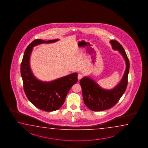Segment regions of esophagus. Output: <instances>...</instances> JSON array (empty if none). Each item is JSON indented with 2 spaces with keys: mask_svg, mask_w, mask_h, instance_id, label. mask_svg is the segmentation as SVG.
Here are the masks:
<instances>
[{
  "mask_svg": "<svg viewBox=\"0 0 148 148\" xmlns=\"http://www.w3.org/2000/svg\"><path fill=\"white\" fill-rule=\"evenodd\" d=\"M83 78V75H81V74H79L78 75V79L79 80H80V79H81L82 78Z\"/></svg>",
  "mask_w": 148,
  "mask_h": 148,
  "instance_id": "esophagus-1",
  "label": "esophagus"
}]
</instances>
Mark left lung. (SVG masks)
<instances>
[{
  "label": "left lung",
  "mask_w": 148,
  "mask_h": 148,
  "mask_svg": "<svg viewBox=\"0 0 148 148\" xmlns=\"http://www.w3.org/2000/svg\"><path fill=\"white\" fill-rule=\"evenodd\" d=\"M113 50H118L126 63V69L123 78L118 85L111 90H105L91 78L84 77L80 81L83 98L86 106L91 110L100 111L112 108L119 101L125 92L128 83L130 62L125 51L116 40L110 41Z\"/></svg>",
  "instance_id": "left-lung-1"
}]
</instances>
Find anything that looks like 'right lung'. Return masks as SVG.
<instances>
[{
    "label": "right lung",
    "mask_w": 148,
    "mask_h": 148,
    "mask_svg": "<svg viewBox=\"0 0 148 148\" xmlns=\"http://www.w3.org/2000/svg\"><path fill=\"white\" fill-rule=\"evenodd\" d=\"M58 40H34L26 49L21 65L24 90L28 100L37 108L48 112L57 110L62 106L70 88L78 82L77 73L50 82L40 81L33 75L29 64L33 47L41 43L55 42Z\"/></svg>",
    "instance_id": "1"
}]
</instances>
